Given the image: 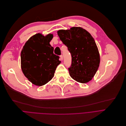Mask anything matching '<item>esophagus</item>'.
<instances>
[{
	"instance_id": "obj_1",
	"label": "esophagus",
	"mask_w": 126,
	"mask_h": 126,
	"mask_svg": "<svg viewBox=\"0 0 126 126\" xmlns=\"http://www.w3.org/2000/svg\"><path fill=\"white\" fill-rule=\"evenodd\" d=\"M60 59H61V60H63V55H61V56H60Z\"/></svg>"
}]
</instances>
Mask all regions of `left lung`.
Instances as JSON below:
<instances>
[{"label": "left lung", "mask_w": 126, "mask_h": 126, "mask_svg": "<svg viewBox=\"0 0 126 126\" xmlns=\"http://www.w3.org/2000/svg\"><path fill=\"white\" fill-rule=\"evenodd\" d=\"M58 35L71 54V64L68 68L70 76L80 83L89 82L97 71L100 61L93 38L79 27L59 30Z\"/></svg>", "instance_id": "8db88e82"}]
</instances>
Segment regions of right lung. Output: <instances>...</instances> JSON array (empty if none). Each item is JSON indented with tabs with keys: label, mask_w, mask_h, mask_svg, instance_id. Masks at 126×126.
Segmentation results:
<instances>
[{
	"label": "right lung",
	"mask_w": 126,
	"mask_h": 126,
	"mask_svg": "<svg viewBox=\"0 0 126 126\" xmlns=\"http://www.w3.org/2000/svg\"><path fill=\"white\" fill-rule=\"evenodd\" d=\"M53 35L36 34L25 43L21 53V66L24 75L33 84L42 86L54 76L60 57L49 44Z\"/></svg>",
	"instance_id": "right-lung-1"
}]
</instances>
